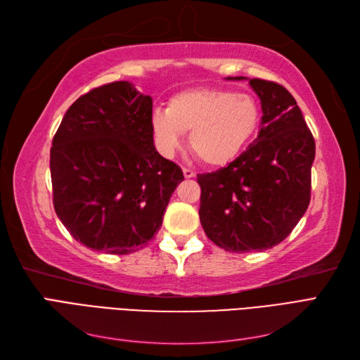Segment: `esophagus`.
<instances>
[{
    "label": "esophagus",
    "mask_w": 360,
    "mask_h": 360,
    "mask_svg": "<svg viewBox=\"0 0 360 360\" xmlns=\"http://www.w3.org/2000/svg\"><path fill=\"white\" fill-rule=\"evenodd\" d=\"M183 176H184V179H193L197 174H195V171H192L189 168H183Z\"/></svg>",
    "instance_id": "obj_1"
}]
</instances>
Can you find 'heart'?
<instances>
[{
  "label": "heart",
  "instance_id": "heart-1",
  "mask_svg": "<svg viewBox=\"0 0 360 360\" xmlns=\"http://www.w3.org/2000/svg\"><path fill=\"white\" fill-rule=\"evenodd\" d=\"M261 122L258 102L250 94L198 86L169 97L167 110L151 115L158 146L171 155L189 134V147L204 165H230L254 139Z\"/></svg>",
  "mask_w": 360,
  "mask_h": 360
}]
</instances>
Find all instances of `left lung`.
I'll return each instance as SVG.
<instances>
[{"label":"left lung","instance_id":"8db88e82","mask_svg":"<svg viewBox=\"0 0 360 360\" xmlns=\"http://www.w3.org/2000/svg\"><path fill=\"white\" fill-rule=\"evenodd\" d=\"M249 84L263 110L257 139L230 165L197 177L204 233L237 254L274 248L292 231L311 201L315 158L314 136L290 91L258 78Z\"/></svg>","mask_w":360,"mask_h":360}]
</instances>
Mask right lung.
I'll return each mask as SVG.
<instances>
[{"mask_svg": "<svg viewBox=\"0 0 360 360\" xmlns=\"http://www.w3.org/2000/svg\"><path fill=\"white\" fill-rule=\"evenodd\" d=\"M153 101L127 81L76 99L52 139L53 209L76 242L106 254L143 249L162 226L177 184L151 129Z\"/></svg>", "mask_w": 360, "mask_h": 360, "instance_id": "add662e5", "label": "right lung"}]
</instances>
